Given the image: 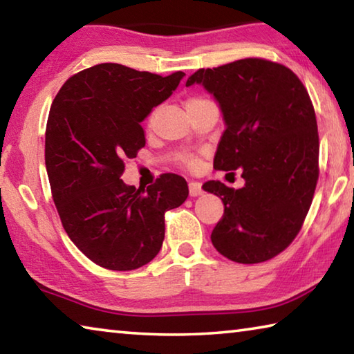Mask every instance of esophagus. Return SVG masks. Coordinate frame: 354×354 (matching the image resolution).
Masks as SVG:
<instances>
[{
    "mask_svg": "<svg viewBox=\"0 0 354 354\" xmlns=\"http://www.w3.org/2000/svg\"><path fill=\"white\" fill-rule=\"evenodd\" d=\"M189 194L190 196H198L203 194V189H201V183L198 181H190L189 183Z\"/></svg>",
    "mask_w": 354,
    "mask_h": 354,
    "instance_id": "obj_1",
    "label": "esophagus"
}]
</instances>
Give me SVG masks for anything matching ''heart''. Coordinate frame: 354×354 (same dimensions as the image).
Segmentation results:
<instances>
[{
  "label": "heart",
  "mask_w": 354,
  "mask_h": 354,
  "mask_svg": "<svg viewBox=\"0 0 354 354\" xmlns=\"http://www.w3.org/2000/svg\"><path fill=\"white\" fill-rule=\"evenodd\" d=\"M201 101H206V100H203V98H190V100L187 101V106H189V104H195V103H201ZM187 162H189V165H194L195 160H194V159H189Z\"/></svg>",
  "instance_id": "1"
}]
</instances>
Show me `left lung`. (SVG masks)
Returning <instances> with one entry per match:
<instances>
[{
	"label": "left lung",
	"mask_w": 354,
	"mask_h": 354,
	"mask_svg": "<svg viewBox=\"0 0 354 354\" xmlns=\"http://www.w3.org/2000/svg\"><path fill=\"white\" fill-rule=\"evenodd\" d=\"M201 84L223 113L225 133L214 169H242V189L207 181L203 189L225 205L214 227L215 250L239 263L268 261L301 230L319 179L314 106L298 76L266 59L200 68L185 86Z\"/></svg>",
	"instance_id": "1"
}]
</instances>
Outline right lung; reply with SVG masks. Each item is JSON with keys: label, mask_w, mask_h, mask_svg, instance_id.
I'll list each match as a JSON object with an SVG mask.
<instances>
[{"label": "right lung", "mask_w": 354, "mask_h": 354, "mask_svg": "<svg viewBox=\"0 0 354 354\" xmlns=\"http://www.w3.org/2000/svg\"><path fill=\"white\" fill-rule=\"evenodd\" d=\"M184 76L98 64L71 76L53 101L45 133L53 200L71 242L100 267L128 272L153 261L165 212L187 198L175 173L143 192L120 179L124 160L145 147L142 122Z\"/></svg>", "instance_id": "obj_1"}]
</instances>
